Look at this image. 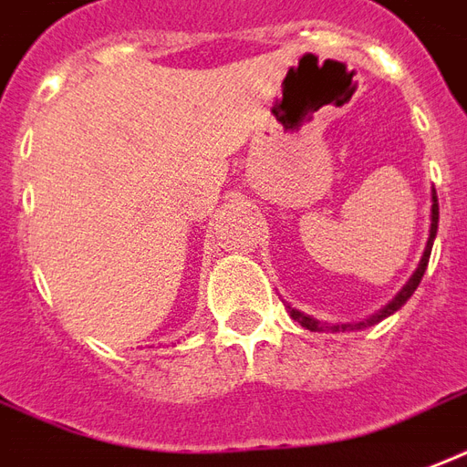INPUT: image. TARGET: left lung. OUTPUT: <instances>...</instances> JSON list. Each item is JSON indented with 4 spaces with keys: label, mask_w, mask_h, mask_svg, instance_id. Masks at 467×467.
Returning <instances> with one entry per match:
<instances>
[{
    "label": "left lung",
    "mask_w": 467,
    "mask_h": 467,
    "mask_svg": "<svg viewBox=\"0 0 467 467\" xmlns=\"http://www.w3.org/2000/svg\"><path fill=\"white\" fill-rule=\"evenodd\" d=\"M436 230H439V198H436V191H431V230H429V242H426V249H423V257L421 262H419V266H416V272L411 274V279L407 281V286L397 294V296L391 298L389 304L384 306L382 311H377L375 316H369L368 320H360V323H340V326H330V323H320V320L311 318V316H306V313L296 311V308H291V306H286L291 313V318L298 320L301 326H304L306 330H311V333H320V330H358V328H368V326H375V323H379V320H384L387 316H391L394 311H400L401 306L407 304L409 298H411V294L416 291V286L421 284V276L423 272H426V266H429V257H431V247H433V240H436Z\"/></svg>",
    "instance_id": "1"
}]
</instances>
